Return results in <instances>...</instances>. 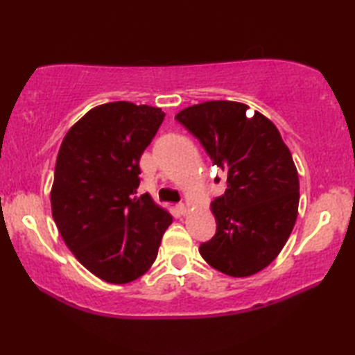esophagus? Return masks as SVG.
Wrapping results in <instances>:
<instances>
[{"label": "esophagus", "instance_id": "34e87169", "mask_svg": "<svg viewBox=\"0 0 355 355\" xmlns=\"http://www.w3.org/2000/svg\"><path fill=\"white\" fill-rule=\"evenodd\" d=\"M177 209H178V213L180 214H186V213H188V207H186L184 205V203H178V205H177Z\"/></svg>", "mask_w": 355, "mask_h": 355}]
</instances>
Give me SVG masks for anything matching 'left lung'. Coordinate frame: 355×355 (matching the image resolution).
Returning a JSON list of instances; mask_svg holds the SVG:
<instances>
[{"mask_svg":"<svg viewBox=\"0 0 355 355\" xmlns=\"http://www.w3.org/2000/svg\"><path fill=\"white\" fill-rule=\"evenodd\" d=\"M248 111V105L216 100L175 116L227 175L225 192L211 203L216 235L199 252L209 266L232 277L257 274L275 260L299 207L290 150L271 120L257 111L249 117Z\"/></svg>","mask_w":355,"mask_h":355,"instance_id":"obj_1","label":"left lung"}]
</instances>
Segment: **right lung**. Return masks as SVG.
Masks as SVG:
<instances>
[{
    "label": "right lung",
    "mask_w": 355,
    "mask_h": 355,
    "mask_svg": "<svg viewBox=\"0 0 355 355\" xmlns=\"http://www.w3.org/2000/svg\"><path fill=\"white\" fill-rule=\"evenodd\" d=\"M159 107L112 101L69 130L59 148L51 213L76 260L110 284L148 271L172 216L136 197L139 159L163 123Z\"/></svg>",
    "instance_id": "add662e5"
}]
</instances>
